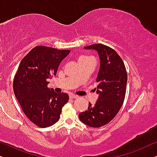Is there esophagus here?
Segmentation results:
<instances>
[{"mask_svg": "<svg viewBox=\"0 0 157 157\" xmlns=\"http://www.w3.org/2000/svg\"><path fill=\"white\" fill-rule=\"evenodd\" d=\"M78 97L77 95H75V94H70V98H71V99H77V98H78Z\"/></svg>", "mask_w": 157, "mask_h": 157, "instance_id": "esophagus-1", "label": "esophagus"}]
</instances>
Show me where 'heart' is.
I'll return each instance as SVG.
<instances>
[{"instance_id": "obj_1", "label": "heart", "mask_w": 157, "mask_h": 157, "mask_svg": "<svg viewBox=\"0 0 157 157\" xmlns=\"http://www.w3.org/2000/svg\"><path fill=\"white\" fill-rule=\"evenodd\" d=\"M92 59H94V58L92 57V56H82L79 58V61H87V60H92Z\"/></svg>"}]
</instances>
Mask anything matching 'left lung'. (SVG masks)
Here are the masks:
<instances>
[{"label": "left lung", "instance_id": "8db88e82", "mask_svg": "<svg viewBox=\"0 0 157 157\" xmlns=\"http://www.w3.org/2000/svg\"><path fill=\"white\" fill-rule=\"evenodd\" d=\"M85 48L94 49L99 53L101 65L96 82L99 96L94 105L89 103L87 111L79 113V118L90 127L100 128L113 120L123 106L128 75L122 58L114 49L101 44Z\"/></svg>", "mask_w": 157, "mask_h": 157}]
</instances>
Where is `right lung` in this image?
Returning <instances> with one entry per match:
<instances>
[{"label": "right lung", "mask_w": 157, "mask_h": 157, "mask_svg": "<svg viewBox=\"0 0 157 157\" xmlns=\"http://www.w3.org/2000/svg\"><path fill=\"white\" fill-rule=\"evenodd\" d=\"M70 50L37 46L23 58L13 80V91L28 118L40 128L59 120L62 108L68 101L66 93L48 87L47 79L56 75L60 62Z\"/></svg>", "instance_id": "right-lung-1"}]
</instances>
